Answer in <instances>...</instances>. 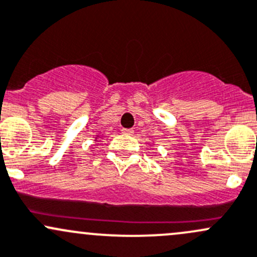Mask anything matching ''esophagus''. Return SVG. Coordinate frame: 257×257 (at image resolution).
Listing matches in <instances>:
<instances>
[{
    "instance_id": "1",
    "label": "esophagus",
    "mask_w": 257,
    "mask_h": 257,
    "mask_svg": "<svg viewBox=\"0 0 257 257\" xmlns=\"http://www.w3.org/2000/svg\"><path fill=\"white\" fill-rule=\"evenodd\" d=\"M121 133L126 134V136H133L134 131L133 129H121Z\"/></svg>"
}]
</instances>
